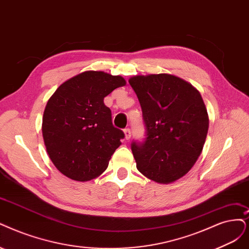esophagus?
<instances>
[{
	"mask_svg": "<svg viewBox=\"0 0 249 249\" xmlns=\"http://www.w3.org/2000/svg\"><path fill=\"white\" fill-rule=\"evenodd\" d=\"M124 133H125V139L128 141V140H130V137H131V130L129 129V128H125L124 129Z\"/></svg>",
	"mask_w": 249,
	"mask_h": 249,
	"instance_id": "esophagus-1",
	"label": "esophagus"
}]
</instances>
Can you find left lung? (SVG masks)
<instances>
[{
  "instance_id": "left-lung-1",
  "label": "left lung",
  "mask_w": 249,
  "mask_h": 249,
  "mask_svg": "<svg viewBox=\"0 0 249 249\" xmlns=\"http://www.w3.org/2000/svg\"><path fill=\"white\" fill-rule=\"evenodd\" d=\"M129 84L140 100L145 140L133 141L136 167L160 183L176 181L194 166L206 140L209 120L199 91L178 77L135 76Z\"/></svg>"
}]
</instances>
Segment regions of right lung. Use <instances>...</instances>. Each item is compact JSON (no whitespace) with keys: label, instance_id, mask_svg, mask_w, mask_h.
Instances as JSON below:
<instances>
[{"label":"right lung","instance_id":"right-lung-1","mask_svg":"<svg viewBox=\"0 0 249 249\" xmlns=\"http://www.w3.org/2000/svg\"><path fill=\"white\" fill-rule=\"evenodd\" d=\"M125 84L120 76L88 71L62 83L49 98L43 139L54 166L66 177L86 181L107 169L125 135L113 125L104 99Z\"/></svg>","mask_w":249,"mask_h":249}]
</instances>
